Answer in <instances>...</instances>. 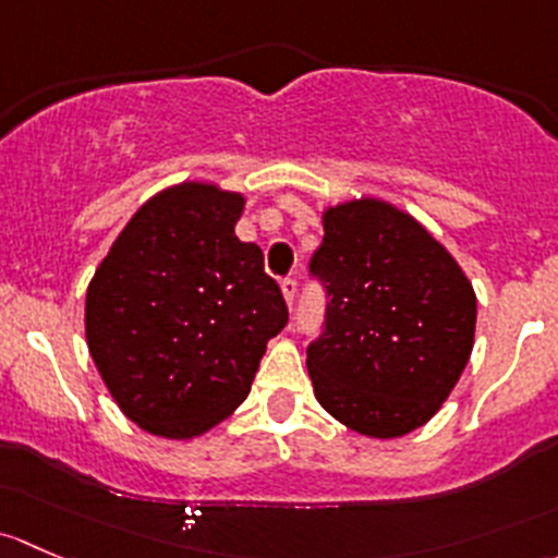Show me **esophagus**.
Instances as JSON below:
<instances>
[{"instance_id":"esophagus-1","label":"esophagus","mask_w":558,"mask_h":558,"mask_svg":"<svg viewBox=\"0 0 558 558\" xmlns=\"http://www.w3.org/2000/svg\"><path fill=\"white\" fill-rule=\"evenodd\" d=\"M281 292H284V298H287V303H295V295H298V281L295 279H281Z\"/></svg>"}]
</instances>
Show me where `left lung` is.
I'll list each match as a JSON object with an SVG mask.
<instances>
[{"instance_id":"8db88e82","label":"left lung","mask_w":558,"mask_h":558,"mask_svg":"<svg viewBox=\"0 0 558 558\" xmlns=\"http://www.w3.org/2000/svg\"><path fill=\"white\" fill-rule=\"evenodd\" d=\"M325 290L308 343L314 395L367 438H400L438 413L473 352L475 292L413 217L384 201L325 211L308 263Z\"/></svg>"}]
</instances>
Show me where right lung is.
Returning a JSON list of instances; mask_svg holds the SVG:
<instances>
[{"label": "right lung", "mask_w": 558, "mask_h": 558, "mask_svg": "<svg viewBox=\"0 0 558 558\" xmlns=\"http://www.w3.org/2000/svg\"><path fill=\"white\" fill-rule=\"evenodd\" d=\"M241 209L239 193L201 182L158 193L90 281V357L147 433L182 440L226 418L290 317L260 246L233 233Z\"/></svg>", "instance_id": "add662e5"}]
</instances>
